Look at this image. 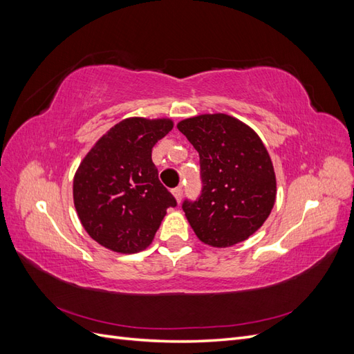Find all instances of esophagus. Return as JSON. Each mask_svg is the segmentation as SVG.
<instances>
[{"label":"esophagus","instance_id":"1","mask_svg":"<svg viewBox=\"0 0 354 354\" xmlns=\"http://www.w3.org/2000/svg\"><path fill=\"white\" fill-rule=\"evenodd\" d=\"M173 195H174L176 201H177V202H180V201H181V196H183V187L178 186V187L173 189Z\"/></svg>","mask_w":354,"mask_h":354}]
</instances>
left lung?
Instances as JSON below:
<instances>
[{"mask_svg": "<svg viewBox=\"0 0 354 354\" xmlns=\"http://www.w3.org/2000/svg\"><path fill=\"white\" fill-rule=\"evenodd\" d=\"M199 153L202 194L183 211L203 243L227 248L248 239L270 216L276 176L269 152L251 127L226 113L177 124Z\"/></svg>", "mask_w": 354, "mask_h": 354, "instance_id": "8db88e82", "label": "left lung"}]
</instances>
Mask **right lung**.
Here are the masks:
<instances>
[{
    "label": "right lung",
    "instance_id": "right-lung-1",
    "mask_svg": "<svg viewBox=\"0 0 354 354\" xmlns=\"http://www.w3.org/2000/svg\"><path fill=\"white\" fill-rule=\"evenodd\" d=\"M169 118H127L103 134L73 177V203L90 236L134 254L152 243L174 196L158 178L152 149L173 130Z\"/></svg>",
    "mask_w": 354,
    "mask_h": 354
}]
</instances>
